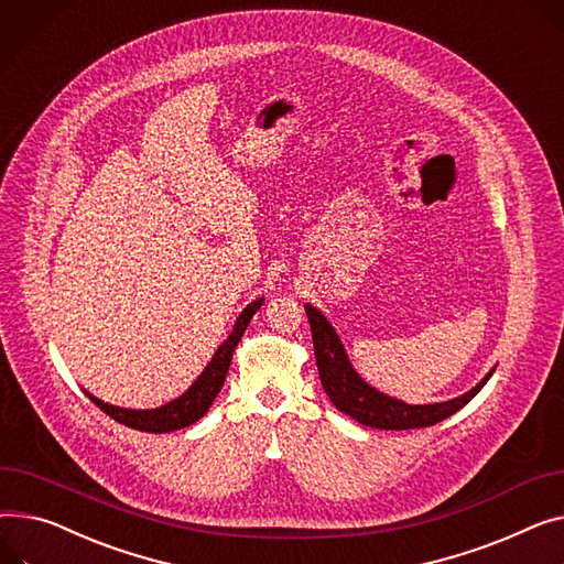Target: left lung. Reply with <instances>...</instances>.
<instances>
[{
  "label": "left lung",
  "mask_w": 564,
  "mask_h": 564,
  "mask_svg": "<svg viewBox=\"0 0 564 564\" xmlns=\"http://www.w3.org/2000/svg\"><path fill=\"white\" fill-rule=\"evenodd\" d=\"M306 315L311 322L313 333V347H315V360L319 369V379L324 386V392L333 401V405L356 420L362 426L383 429V431H408V429H424L433 426L446 417H452L463 405H467L480 388L490 381L495 373V367L485 373V379L476 383L469 392L442 403H429V405H410L405 401H399L394 397H388L379 390H373L369 383H365L354 365L349 362V356L337 337L330 322L311 304H306Z\"/></svg>",
  "instance_id": "8db88e82"
}]
</instances>
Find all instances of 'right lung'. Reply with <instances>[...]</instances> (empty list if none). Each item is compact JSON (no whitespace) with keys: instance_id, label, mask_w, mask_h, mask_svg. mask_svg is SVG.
Returning <instances> with one entry per match:
<instances>
[{"instance_id":"1","label":"right lung","mask_w":564,"mask_h":564,"mask_svg":"<svg viewBox=\"0 0 564 564\" xmlns=\"http://www.w3.org/2000/svg\"><path fill=\"white\" fill-rule=\"evenodd\" d=\"M262 302H265V299H256V302H251L240 313V317L234 324L231 335L217 347L213 360L199 373L197 381L191 388H187L181 397H176L174 401H170L161 408H152V410H131V408H118V405L104 403L101 399L86 392L88 399L97 408H101L108 417H112V420L129 426V429L144 431V433H172V431H178V429L195 424L197 420H202L206 415L208 408L215 401V397L219 394V390L224 386V379H227V371H229L234 351H236L238 343L242 340V333L247 330L251 317L262 306Z\"/></svg>"}]
</instances>
